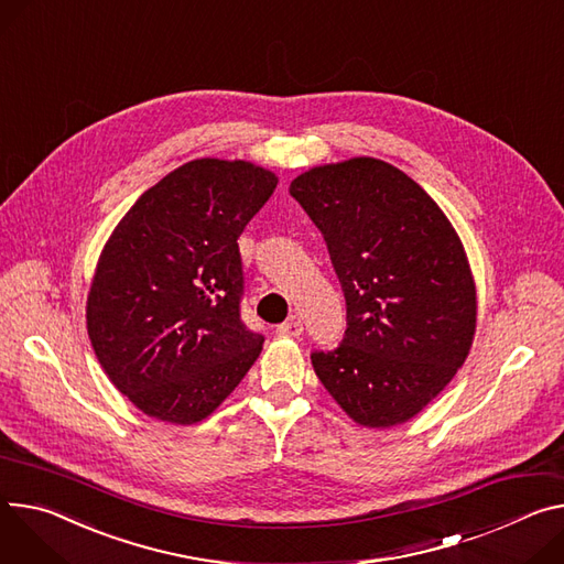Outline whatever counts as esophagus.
<instances>
[{
    "mask_svg": "<svg viewBox=\"0 0 564 564\" xmlns=\"http://www.w3.org/2000/svg\"><path fill=\"white\" fill-rule=\"evenodd\" d=\"M276 333L283 335V337H299V335L303 333V324H301V319L292 317L290 322H283V324L276 328Z\"/></svg>",
    "mask_w": 564,
    "mask_h": 564,
    "instance_id": "obj_1",
    "label": "esophagus"
}]
</instances>
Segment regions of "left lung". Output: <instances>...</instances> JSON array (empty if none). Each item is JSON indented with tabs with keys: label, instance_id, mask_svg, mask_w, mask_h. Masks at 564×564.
I'll list each match as a JSON object with an SVG mask.
<instances>
[{
	"label": "left lung",
	"instance_id": "obj_1",
	"mask_svg": "<svg viewBox=\"0 0 564 564\" xmlns=\"http://www.w3.org/2000/svg\"><path fill=\"white\" fill-rule=\"evenodd\" d=\"M328 245L346 330L313 367L365 427L414 419L466 362L477 328L468 256L438 204L395 166L352 158L290 184Z\"/></svg>",
	"mask_w": 564,
	"mask_h": 564
}]
</instances>
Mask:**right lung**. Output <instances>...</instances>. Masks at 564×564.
<instances>
[{"label":"right lung","instance_id":"right-lung-1","mask_svg":"<svg viewBox=\"0 0 564 564\" xmlns=\"http://www.w3.org/2000/svg\"><path fill=\"white\" fill-rule=\"evenodd\" d=\"M279 177L251 162L193 160L121 218L87 294V333L112 384L150 419H207L261 355L240 319L238 236Z\"/></svg>","mask_w":564,"mask_h":564}]
</instances>
